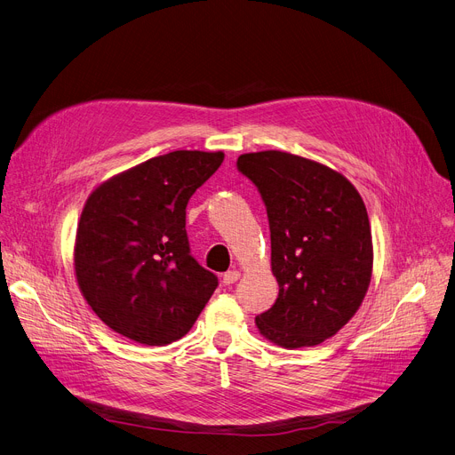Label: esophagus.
I'll return each mask as SVG.
<instances>
[{
  "mask_svg": "<svg viewBox=\"0 0 455 455\" xmlns=\"http://www.w3.org/2000/svg\"><path fill=\"white\" fill-rule=\"evenodd\" d=\"M239 270H228V272H225V275H223V283L225 285H232V283H235L237 280H239Z\"/></svg>",
  "mask_w": 455,
  "mask_h": 455,
  "instance_id": "esophagus-1",
  "label": "esophagus"
}]
</instances>
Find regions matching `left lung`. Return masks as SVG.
Masks as SVG:
<instances>
[{
	"mask_svg": "<svg viewBox=\"0 0 455 455\" xmlns=\"http://www.w3.org/2000/svg\"><path fill=\"white\" fill-rule=\"evenodd\" d=\"M235 166L265 203L280 285L275 306L256 316L261 335L291 349L337 335L371 280L364 201L339 172L285 151L239 156Z\"/></svg>",
	"mask_w": 455,
	"mask_h": 455,
	"instance_id": "left-lung-1",
	"label": "left lung"
}]
</instances>
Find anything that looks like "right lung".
<instances>
[{
  "mask_svg": "<svg viewBox=\"0 0 455 455\" xmlns=\"http://www.w3.org/2000/svg\"><path fill=\"white\" fill-rule=\"evenodd\" d=\"M223 157L221 151H170L89 196L76 232V280L115 332L166 346L187 335L214 294L218 276L190 252L187 204Z\"/></svg>",
  "mask_w": 455,
  "mask_h": 455,
  "instance_id": "obj_1",
  "label": "right lung"
}]
</instances>
